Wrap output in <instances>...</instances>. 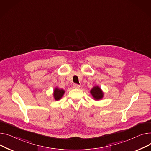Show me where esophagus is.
<instances>
[{"label": "esophagus", "instance_id": "34e87169", "mask_svg": "<svg viewBox=\"0 0 151 151\" xmlns=\"http://www.w3.org/2000/svg\"><path fill=\"white\" fill-rule=\"evenodd\" d=\"M73 88H79L80 87H81V86H80V85H78V84H76V83L73 84Z\"/></svg>", "mask_w": 151, "mask_h": 151}]
</instances>
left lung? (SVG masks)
<instances>
[{"label": "left lung", "mask_w": 151, "mask_h": 151, "mask_svg": "<svg viewBox=\"0 0 151 151\" xmlns=\"http://www.w3.org/2000/svg\"><path fill=\"white\" fill-rule=\"evenodd\" d=\"M90 92L96 100L101 99L102 98L103 93L99 86L94 87Z\"/></svg>", "instance_id": "left-lung-1"}]
</instances>
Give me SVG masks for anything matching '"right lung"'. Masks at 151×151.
I'll return each mask as SVG.
<instances>
[{"label": "right lung", "mask_w": 151, "mask_h": 151, "mask_svg": "<svg viewBox=\"0 0 151 151\" xmlns=\"http://www.w3.org/2000/svg\"><path fill=\"white\" fill-rule=\"evenodd\" d=\"M65 93V91L62 89H58V88H56L54 90V96L55 100L58 101L61 98V97L63 96V94Z\"/></svg>", "instance_id": "obj_1"}]
</instances>
